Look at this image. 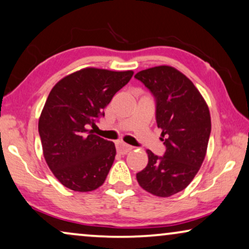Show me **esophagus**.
Masks as SVG:
<instances>
[{
	"mask_svg": "<svg viewBox=\"0 0 249 249\" xmlns=\"http://www.w3.org/2000/svg\"><path fill=\"white\" fill-rule=\"evenodd\" d=\"M116 148H117V152L119 154H122V155H125V154H127L128 152H131V150L133 149V147L130 146V144L123 142V141H118V142H116Z\"/></svg>",
	"mask_w": 249,
	"mask_h": 249,
	"instance_id": "esophagus-1",
	"label": "esophagus"
}]
</instances>
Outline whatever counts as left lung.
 Returning a JSON list of instances; mask_svg holds the SVG:
<instances>
[{
    "label": "left lung",
    "instance_id": "8db88e82",
    "mask_svg": "<svg viewBox=\"0 0 249 249\" xmlns=\"http://www.w3.org/2000/svg\"><path fill=\"white\" fill-rule=\"evenodd\" d=\"M134 78L154 96L165 146L163 156L147 150L148 164L138 172L137 180L156 196H171L188 186L206 156L212 131L208 106L193 83L175 68H150Z\"/></svg>",
    "mask_w": 249,
    "mask_h": 249
}]
</instances>
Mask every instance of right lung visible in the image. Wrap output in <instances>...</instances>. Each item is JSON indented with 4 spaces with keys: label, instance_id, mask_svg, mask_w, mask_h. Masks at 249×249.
Here are the masks:
<instances>
[{
    "label": "right lung",
    "instance_id": "obj_1",
    "mask_svg": "<svg viewBox=\"0 0 249 249\" xmlns=\"http://www.w3.org/2000/svg\"><path fill=\"white\" fill-rule=\"evenodd\" d=\"M133 71L87 68L63 78L50 90L39 119L43 156L62 185L75 192L96 190L114 163L112 141L93 134L105 108Z\"/></svg>",
    "mask_w": 249,
    "mask_h": 249
}]
</instances>
